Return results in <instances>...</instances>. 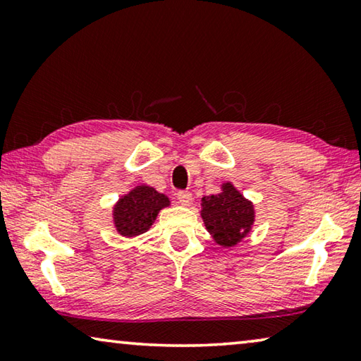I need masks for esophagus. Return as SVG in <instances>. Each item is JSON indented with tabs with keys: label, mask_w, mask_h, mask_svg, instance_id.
I'll return each mask as SVG.
<instances>
[{
	"label": "esophagus",
	"mask_w": 361,
	"mask_h": 361,
	"mask_svg": "<svg viewBox=\"0 0 361 361\" xmlns=\"http://www.w3.org/2000/svg\"><path fill=\"white\" fill-rule=\"evenodd\" d=\"M176 197H178V202H180L183 207L191 205V202H192V194L188 192V191H180L178 194H176Z\"/></svg>",
	"instance_id": "34e87169"
}]
</instances>
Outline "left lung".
<instances>
[{
  "mask_svg": "<svg viewBox=\"0 0 361 361\" xmlns=\"http://www.w3.org/2000/svg\"><path fill=\"white\" fill-rule=\"evenodd\" d=\"M200 218L216 245L234 248L252 232L256 210L231 181H223L219 192L200 199Z\"/></svg>",
  "mask_w": 361,
  "mask_h": 361,
  "instance_id": "1",
  "label": "left lung"
}]
</instances>
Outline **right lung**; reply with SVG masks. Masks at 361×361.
Masks as SVG:
<instances>
[{
	"label": "right lung",
	"instance_id": "1",
	"mask_svg": "<svg viewBox=\"0 0 361 361\" xmlns=\"http://www.w3.org/2000/svg\"><path fill=\"white\" fill-rule=\"evenodd\" d=\"M172 205L169 195L157 192L149 185H137L122 194L111 209L113 226L119 235L133 239L151 229L159 212Z\"/></svg>",
	"mask_w": 361,
	"mask_h": 361
}]
</instances>
